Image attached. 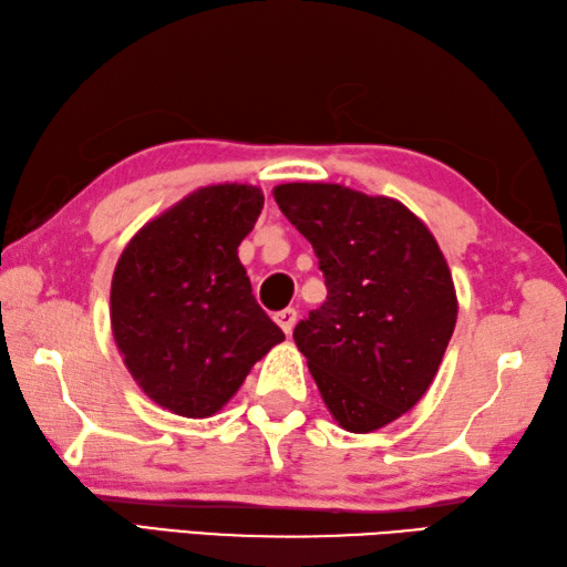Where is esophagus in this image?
Returning a JSON list of instances; mask_svg holds the SVG:
<instances>
[{"label": "esophagus", "mask_w": 567, "mask_h": 567, "mask_svg": "<svg viewBox=\"0 0 567 567\" xmlns=\"http://www.w3.org/2000/svg\"><path fill=\"white\" fill-rule=\"evenodd\" d=\"M274 320L279 322V327H281V330H284L286 334H291L293 327H296V320H298V312H296L293 308H286V310H281V312H276Z\"/></svg>", "instance_id": "obj_1"}]
</instances>
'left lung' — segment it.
Listing matches in <instances>:
<instances>
[{"label": "left lung", "instance_id": "left-lung-1", "mask_svg": "<svg viewBox=\"0 0 567 567\" xmlns=\"http://www.w3.org/2000/svg\"><path fill=\"white\" fill-rule=\"evenodd\" d=\"M316 249L327 300L293 330L327 410L367 434L417 405L454 334L458 300L426 225L395 198L342 184L274 188Z\"/></svg>", "mask_w": 567, "mask_h": 567}]
</instances>
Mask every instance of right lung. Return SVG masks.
<instances>
[{
	"instance_id": "add662e5",
	"label": "right lung",
	"mask_w": 567,
	"mask_h": 567,
	"mask_svg": "<svg viewBox=\"0 0 567 567\" xmlns=\"http://www.w3.org/2000/svg\"><path fill=\"white\" fill-rule=\"evenodd\" d=\"M261 208L257 186L198 188L137 230L113 271L111 330L125 369L182 417L216 414L284 342L237 257Z\"/></svg>"
}]
</instances>
